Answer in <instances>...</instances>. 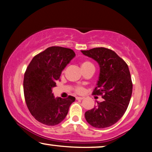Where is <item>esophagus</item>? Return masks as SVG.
<instances>
[{
    "mask_svg": "<svg viewBox=\"0 0 152 152\" xmlns=\"http://www.w3.org/2000/svg\"><path fill=\"white\" fill-rule=\"evenodd\" d=\"M84 99V97H76V99H77V100H81V99Z\"/></svg>",
    "mask_w": 152,
    "mask_h": 152,
    "instance_id": "1",
    "label": "esophagus"
}]
</instances>
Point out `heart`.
<instances>
[{"label":"heart","instance_id":"obj_1","mask_svg":"<svg viewBox=\"0 0 152 152\" xmlns=\"http://www.w3.org/2000/svg\"><path fill=\"white\" fill-rule=\"evenodd\" d=\"M81 68L83 72L87 70H94L95 66L92 62L88 61V60H84L81 63ZM75 91L77 93H82L84 91V88L82 86H77L75 88Z\"/></svg>","mask_w":152,"mask_h":152}]
</instances>
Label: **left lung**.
<instances>
[{
	"instance_id": "left-lung-1",
	"label": "left lung",
	"mask_w": 152,
	"mask_h": 152,
	"mask_svg": "<svg viewBox=\"0 0 152 152\" xmlns=\"http://www.w3.org/2000/svg\"><path fill=\"white\" fill-rule=\"evenodd\" d=\"M82 53L99 64V81L93 95H101L104 99L87 111L85 118L94 127H109L123 116L129 104L133 88L129 69L112 50L95 48Z\"/></svg>"
}]
</instances>
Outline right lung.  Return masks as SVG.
<instances>
[{
  "mask_svg": "<svg viewBox=\"0 0 152 152\" xmlns=\"http://www.w3.org/2000/svg\"><path fill=\"white\" fill-rule=\"evenodd\" d=\"M75 53L60 46L48 48L35 55L24 75L26 102L32 115L41 123L55 126L64 120L75 98H55L52 88L56 86L61 71Z\"/></svg>",
  "mask_w": 152,
  "mask_h": 152,
  "instance_id": "obj_1",
  "label": "right lung"
}]
</instances>
